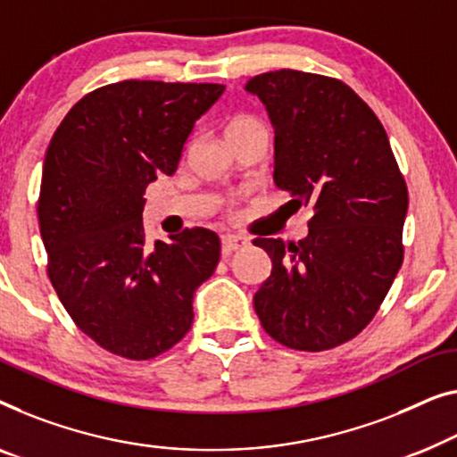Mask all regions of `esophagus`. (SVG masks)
I'll use <instances>...</instances> for the list:
<instances>
[{
  "mask_svg": "<svg viewBox=\"0 0 457 457\" xmlns=\"http://www.w3.org/2000/svg\"><path fill=\"white\" fill-rule=\"evenodd\" d=\"M249 245L247 237H239V235H222V255H230L233 251L245 249Z\"/></svg>",
  "mask_w": 457,
  "mask_h": 457,
  "instance_id": "esophagus-1",
  "label": "esophagus"
}]
</instances>
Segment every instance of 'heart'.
I'll list each match as a JSON object with an SVG mask.
<instances>
[{
    "label": "heart",
    "instance_id": "1",
    "mask_svg": "<svg viewBox=\"0 0 457 457\" xmlns=\"http://www.w3.org/2000/svg\"><path fill=\"white\" fill-rule=\"evenodd\" d=\"M257 128H263V123L260 121V119L253 115H239L227 125V131H224V134H227V137H233V136H239V134H245V131H251Z\"/></svg>",
    "mask_w": 457,
    "mask_h": 457
}]
</instances>
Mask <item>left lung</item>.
Listing matches in <instances>:
<instances>
[{
	"mask_svg": "<svg viewBox=\"0 0 457 457\" xmlns=\"http://www.w3.org/2000/svg\"><path fill=\"white\" fill-rule=\"evenodd\" d=\"M274 128V183L313 208L299 243L255 239L272 274L253 296L276 342L320 353L369 326L404 260L408 189L371 107L336 78L278 70L245 86Z\"/></svg>",
	"mask_w": 457,
	"mask_h": 457,
	"instance_id": "obj_1",
	"label": "left lung"
}]
</instances>
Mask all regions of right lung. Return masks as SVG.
Returning a JSON list of instances; mask_svg holds the SVG:
<instances>
[{"mask_svg":"<svg viewBox=\"0 0 457 457\" xmlns=\"http://www.w3.org/2000/svg\"><path fill=\"white\" fill-rule=\"evenodd\" d=\"M222 84L123 80L80 98L45 154L38 224L47 274L71 320L131 361L173 348L194 323V295L214 274L220 239L185 228L148 243L144 191L173 175Z\"/></svg>","mask_w":457,"mask_h":457,"instance_id":"1","label":"right lung"}]
</instances>
